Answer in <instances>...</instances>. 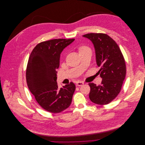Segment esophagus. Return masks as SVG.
Returning a JSON list of instances; mask_svg holds the SVG:
<instances>
[{
    "mask_svg": "<svg viewBox=\"0 0 145 145\" xmlns=\"http://www.w3.org/2000/svg\"><path fill=\"white\" fill-rule=\"evenodd\" d=\"M76 85H78V86H83V85H84V83L82 82H80V81H78V82H77L76 83Z\"/></svg>",
    "mask_w": 145,
    "mask_h": 145,
    "instance_id": "34e87169",
    "label": "esophagus"
}]
</instances>
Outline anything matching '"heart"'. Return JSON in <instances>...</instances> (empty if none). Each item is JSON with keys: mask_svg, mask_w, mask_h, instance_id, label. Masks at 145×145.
Returning <instances> with one entry per match:
<instances>
[{"mask_svg": "<svg viewBox=\"0 0 145 145\" xmlns=\"http://www.w3.org/2000/svg\"><path fill=\"white\" fill-rule=\"evenodd\" d=\"M84 47H82V48H84Z\"/></svg>", "mask_w": 145, "mask_h": 145, "instance_id": "1", "label": "heart"}]
</instances>
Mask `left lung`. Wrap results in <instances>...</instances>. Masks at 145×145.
Returning <instances> with one entry per match:
<instances>
[{
	"label": "left lung",
	"mask_w": 145,
	"mask_h": 145,
	"mask_svg": "<svg viewBox=\"0 0 145 145\" xmlns=\"http://www.w3.org/2000/svg\"><path fill=\"white\" fill-rule=\"evenodd\" d=\"M93 43L98 72L102 78L101 85L89 83V98L94 103L105 105L111 102L120 93L126 74L123 56L116 43L104 33H88L83 36Z\"/></svg>",
	"instance_id": "1"
}]
</instances>
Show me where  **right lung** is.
Masks as SVG:
<instances>
[{"instance_id": "add662e5", "label": "right lung", "mask_w": 145, "mask_h": 145, "mask_svg": "<svg viewBox=\"0 0 145 145\" xmlns=\"http://www.w3.org/2000/svg\"><path fill=\"white\" fill-rule=\"evenodd\" d=\"M75 39H54L39 43L32 50L27 64L28 88L46 110L60 113L71 103L75 85L72 82L58 88L56 70L63 49Z\"/></svg>"}]
</instances>
